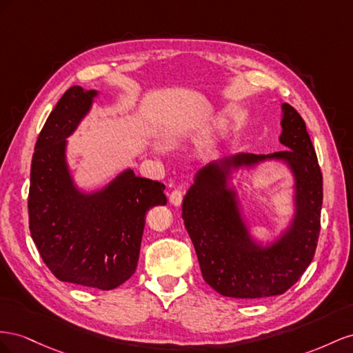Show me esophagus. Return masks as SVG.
I'll list each match as a JSON object with an SVG mask.
<instances>
[{
    "instance_id": "34e87169",
    "label": "esophagus",
    "mask_w": 353,
    "mask_h": 353,
    "mask_svg": "<svg viewBox=\"0 0 353 353\" xmlns=\"http://www.w3.org/2000/svg\"><path fill=\"white\" fill-rule=\"evenodd\" d=\"M183 201V192L180 189H174L173 192L170 194V203L173 205H180Z\"/></svg>"
}]
</instances>
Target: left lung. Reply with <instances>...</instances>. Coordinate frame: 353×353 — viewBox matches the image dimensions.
<instances>
[{
  "label": "left lung",
  "instance_id": "1",
  "mask_svg": "<svg viewBox=\"0 0 353 353\" xmlns=\"http://www.w3.org/2000/svg\"><path fill=\"white\" fill-rule=\"evenodd\" d=\"M281 143L287 150L266 155L238 154L198 171L195 185L183 199L182 219L192 239L205 283L219 294L234 299H261L284 294L315 256L321 230L322 173L315 148L297 110L283 105ZM283 157L298 180V217L279 245L259 250L249 243L224 189L223 170L230 165Z\"/></svg>",
  "mask_w": 353,
  "mask_h": 353
}]
</instances>
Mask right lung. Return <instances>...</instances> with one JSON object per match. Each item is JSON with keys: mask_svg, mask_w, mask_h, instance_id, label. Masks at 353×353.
I'll return each instance as SVG.
<instances>
[{"mask_svg": "<svg viewBox=\"0 0 353 353\" xmlns=\"http://www.w3.org/2000/svg\"><path fill=\"white\" fill-rule=\"evenodd\" d=\"M94 92L70 87L39 133L28 195L29 230L47 268L63 283L112 290L137 266L148 211L165 205V185L132 170L105 190L78 195L63 152L66 137L92 105Z\"/></svg>", "mask_w": 353, "mask_h": 353, "instance_id": "add662e5", "label": "right lung"}]
</instances>
